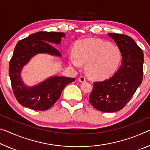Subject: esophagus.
I'll return each instance as SVG.
<instances>
[{"instance_id": "obj_1", "label": "esophagus", "mask_w": 150, "mask_h": 150, "mask_svg": "<svg viewBox=\"0 0 150 150\" xmlns=\"http://www.w3.org/2000/svg\"><path fill=\"white\" fill-rule=\"evenodd\" d=\"M79 81L81 83H83L85 81V78L83 77V76H81V77L79 78Z\"/></svg>"}]
</instances>
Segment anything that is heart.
Returning a JSON list of instances; mask_svg holds the SVG:
<instances>
[{
	"label": "heart",
	"mask_w": 150,
	"mask_h": 150,
	"mask_svg": "<svg viewBox=\"0 0 150 150\" xmlns=\"http://www.w3.org/2000/svg\"><path fill=\"white\" fill-rule=\"evenodd\" d=\"M69 59L76 68H79L81 63L86 64L85 71L91 79L103 80L116 72L122 55L116 45L98 39H85L79 41Z\"/></svg>",
	"instance_id": "obj_1"
}]
</instances>
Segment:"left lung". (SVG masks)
Instances as JSON below:
<instances>
[{"label":"left lung","mask_w":150,"mask_h":150,"mask_svg":"<svg viewBox=\"0 0 150 150\" xmlns=\"http://www.w3.org/2000/svg\"><path fill=\"white\" fill-rule=\"evenodd\" d=\"M122 55L120 67L112 77L93 83L89 102L97 110L112 113L124 108L143 79L144 53L132 38L108 33Z\"/></svg>","instance_id":"obj_1"}]
</instances>
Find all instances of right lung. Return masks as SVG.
Listing matches in <instances>:
<instances>
[{
    "instance_id": "right-lung-1",
    "label": "right lung",
    "mask_w": 150,
    "mask_h": 150,
    "mask_svg": "<svg viewBox=\"0 0 150 150\" xmlns=\"http://www.w3.org/2000/svg\"><path fill=\"white\" fill-rule=\"evenodd\" d=\"M63 33L40 31L21 40L16 44L9 64V76L14 95L21 105L36 111L49 109L58 100L67 85L75 78L51 76L34 86L24 83L21 71L24 66L37 54L45 53L61 57V54L51 43L60 45Z\"/></svg>"
}]
</instances>
